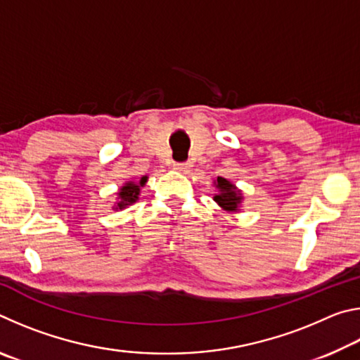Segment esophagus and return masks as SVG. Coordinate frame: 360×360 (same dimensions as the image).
I'll use <instances>...</instances> for the list:
<instances>
[{"label": "esophagus", "instance_id": "34e87169", "mask_svg": "<svg viewBox=\"0 0 360 360\" xmlns=\"http://www.w3.org/2000/svg\"><path fill=\"white\" fill-rule=\"evenodd\" d=\"M191 163L188 162H182V163H174V169H178L181 173H188L191 172Z\"/></svg>", "mask_w": 360, "mask_h": 360}]
</instances>
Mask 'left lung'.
Listing matches in <instances>:
<instances>
[{"label":"left lung","mask_w":360,"mask_h":360,"mask_svg":"<svg viewBox=\"0 0 360 360\" xmlns=\"http://www.w3.org/2000/svg\"><path fill=\"white\" fill-rule=\"evenodd\" d=\"M214 184L219 188V193L214 195V202L221 206L222 210L229 212L240 211L238 208L241 205L243 195L238 188L235 187V184H231V182L225 178H217Z\"/></svg>","instance_id":"left-lung-1"}]
</instances>
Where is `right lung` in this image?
<instances>
[{"mask_svg":"<svg viewBox=\"0 0 360 360\" xmlns=\"http://www.w3.org/2000/svg\"><path fill=\"white\" fill-rule=\"evenodd\" d=\"M146 182H148V176H143V178L139 179V182H133V181L125 182V186H122L117 193L119 202L115 203V210H124L125 206L135 203L138 200L139 188H141Z\"/></svg>","mask_w":360,"mask_h":360,"instance_id":"obj_1","label":"right lung"}]
</instances>
